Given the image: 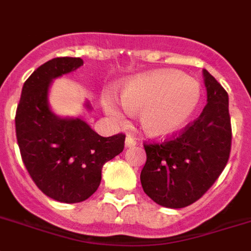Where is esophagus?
<instances>
[{"label": "esophagus", "instance_id": "1", "mask_svg": "<svg viewBox=\"0 0 251 251\" xmlns=\"http://www.w3.org/2000/svg\"><path fill=\"white\" fill-rule=\"evenodd\" d=\"M136 145V141H135L134 138H131V136H127V138L125 139V148H132Z\"/></svg>", "mask_w": 251, "mask_h": 251}]
</instances>
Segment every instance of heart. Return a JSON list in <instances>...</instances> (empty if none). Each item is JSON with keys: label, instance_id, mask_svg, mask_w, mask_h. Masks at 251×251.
Wrapping results in <instances>:
<instances>
[{"label": "heart", "instance_id": "obj_1", "mask_svg": "<svg viewBox=\"0 0 251 251\" xmlns=\"http://www.w3.org/2000/svg\"><path fill=\"white\" fill-rule=\"evenodd\" d=\"M201 99V84L173 69L139 74L120 87L124 108L138 115L140 128L151 139H165L179 132L196 113ZM102 104L115 121L125 119V112L113 99L106 97Z\"/></svg>", "mask_w": 251, "mask_h": 251}]
</instances>
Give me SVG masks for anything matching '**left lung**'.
Segmentation results:
<instances>
[{"instance_id": "left-lung-1", "label": "left lung", "mask_w": 251, "mask_h": 251, "mask_svg": "<svg viewBox=\"0 0 251 251\" xmlns=\"http://www.w3.org/2000/svg\"><path fill=\"white\" fill-rule=\"evenodd\" d=\"M207 104L178 136L145 144L140 174L144 192L155 203L183 208L202 197L226 167L231 150L228 95L203 69Z\"/></svg>"}]
</instances>
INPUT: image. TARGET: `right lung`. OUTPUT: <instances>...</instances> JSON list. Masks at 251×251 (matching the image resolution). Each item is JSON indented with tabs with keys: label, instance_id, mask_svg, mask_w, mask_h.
<instances>
[{
	"label": "right lung",
	"instance_id": "add662e5",
	"mask_svg": "<svg viewBox=\"0 0 251 251\" xmlns=\"http://www.w3.org/2000/svg\"><path fill=\"white\" fill-rule=\"evenodd\" d=\"M83 65L80 58H54L24 83L15 125L21 158L44 195L63 203L82 202L97 191L102 167L124 150L125 135L103 138L80 117H59L48 96L53 79ZM91 110V104L86 102Z\"/></svg>",
	"mask_w": 251,
	"mask_h": 251
}]
</instances>
